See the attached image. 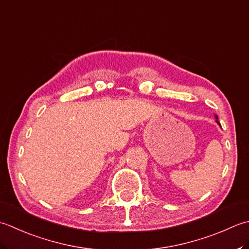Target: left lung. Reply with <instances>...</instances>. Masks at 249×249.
<instances>
[{
  "mask_svg": "<svg viewBox=\"0 0 249 249\" xmlns=\"http://www.w3.org/2000/svg\"><path fill=\"white\" fill-rule=\"evenodd\" d=\"M216 118H217V116H216ZM217 123H218V121H217Z\"/></svg>",
  "mask_w": 249,
  "mask_h": 249,
  "instance_id": "8db88e82",
  "label": "left lung"
}]
</instances>
